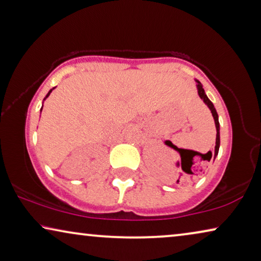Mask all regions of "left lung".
<instances>
[{
	"mask_svg": "<svg viewBox=\"0 0 261 261\" xmlns=\"http://www.w3.org/2000/svg\"><path fill=\"white\" fill-rule=\"evenodd\" d=\"M196 82H198V85H196V88H198V94L199 96L201 97V100H203V102H205L207 106H208V108L211 109V113H212L213 115V119H214V122H215V128H217V140H215V149H214V159L215 156L218 155V152H219V147H220V126H219V119H218V113L217 111H215L214 108V105L211 102V100L207 97L205 90H203V87L202 85L200 84V82L196 80ZM169 145H171L172 147H175L173 146V143L171 141H167ZM181 152V149H179ZM211 158H212V152H208L207 154H203V159L207 161L211 160Z\"/></svg>",
	"mask_w": 261,
	"mask_h": 261,
	"instance_id": "left-lung-1",
	"label": "left lung"
}]
</instances>
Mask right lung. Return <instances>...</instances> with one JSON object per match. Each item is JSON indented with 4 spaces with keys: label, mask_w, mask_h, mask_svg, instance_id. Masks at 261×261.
I'll return each mask as SVG.
<instances>
[{
    "label": "right lung",
    "mask_w": 261,
    "mask_h": 261,
    "mask_svg": "<svg viewBox=\"0 0 261 261\" xmlns=\"http://www.w3.org/2000/svg\"><path fill=\"white\" fill-rule=\"evenodd\" d=\"M53 89H54V88H53ZM53 89H50V90H49V92H48V94H47V95H46V97H44V100H46V99H47V97L49 96V94H50V93H51V90H53ZM41 111H42V108H41Z\"/></svg>",
    "instance_id": "right-lung-1"
}]
</instances>
